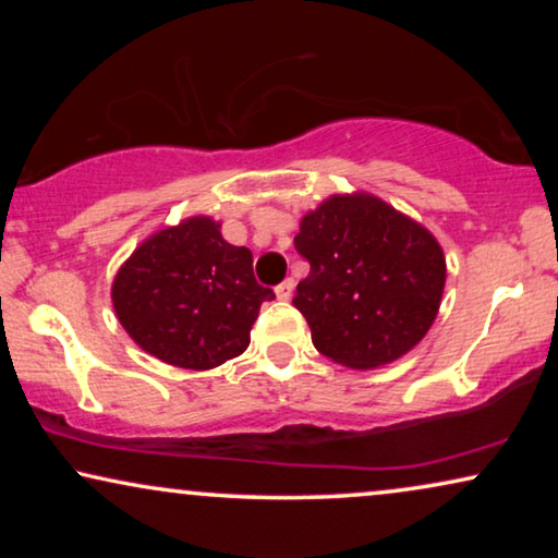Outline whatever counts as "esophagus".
<instances>
[{
    "label": "esophagus",
    "mask_w": 558,
    "mask_h": 558,
    "mask_svg": "<svg viewBox=\"0 0 558 558\" xmlns=\"http://www.w3.org/2000/svg\"><path fill=\"white\" fill-rule=\"evenodd\" d=\"M292 294H294V279H284L277 287V296L281 302H287V300H292Z\"/></svg>",
    "instance_id": "34e87169"
}]
</instances>
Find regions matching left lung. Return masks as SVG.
Returning a JSON list of instances; mask_svg holds the SVG:
<instances>
[{
  "label": "left lung",
  "mask_w": 558,
  "mask_h": 558,
  "mask_svg": "<svg viewBox=\"0 0 558 558\" xmlns=\"http://www.w3.org/2000/svg\"><path fill=\"white\" fill-rule=\"evenodd\" d=\"M294 246L310 262L294 307L330 361L355 371L388 365L414 350L437 319L445 251L378 195H330L300 220Z\"/></svg>",
  "instance_id": "obj_1"
}]
</instances>
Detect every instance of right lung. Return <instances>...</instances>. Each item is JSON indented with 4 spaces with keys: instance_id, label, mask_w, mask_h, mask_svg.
<instances>
[{
    "instance_id": "1",
    "label": "right lung",
    "mask_w": 558,
    "mask_h": 558,
    "mask_svg": "<svg viewBox=\"0 0 558 558\" xmlns=\"http://www.w3.org/2000/svg\"><path fill=\"white\" fill-rule=\"evenodd\" d=\"M271 289L254 279V256L220 235V220L190 216L147 235L119 266L111 302L144 353L174 368L210 371L251 342Z\"/></svg>"
}]
</instances>
